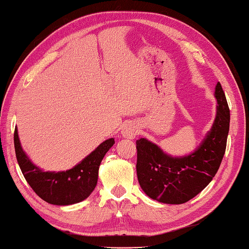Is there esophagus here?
Instances as JSON below:
<instances>
[{
  "label": "esophagus",
  "instance_id": "esophagus-1",
  "mask_svg": "<svg viewBox=\"0 0 249 249\" xmlns=\"http://www.w3.org/2000/svg\"><path fill=\"white\" fill-rule=\"evenodd\" d=\"M138 133V126L133 124V123H129L124 125L123 130H121V134L124 138H128V139H133Z\"/></svg>",
  "mask_w": 249,
  "mask_h": 249
}]
</instances>
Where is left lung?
Listing matches in <instances>:
<instances>
[{
    "label": "left lung",
    "instance_id": "8db88e82",
    "mask_svg": "<svg viewBox=\"0 0 249 249\" xmlns=\"http://www.w3.org/2000/svg\"><path fill=\"white\" fill-rule=\"evenodd\" d=\"M214 97L216 114L211 129L193 152L168 154L147 138L136 142L138 183L149 197L163 204H184L204 190L214 178L225 154L230 113L220 82Z\"/></svg>",
    "mask_w": 249,
    "mask_h": 249
}]
</instances>
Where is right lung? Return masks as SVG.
<instances>
[{
    "label": "right lung",
    "mask_w": 249,
    "mask_h": 249,
    "mask_svg": "<svg viewBox=\"0 0 249 249\" xmlns=\"http://www.w3.org/2000/svg\"><path fill=\"white\" fill-rule=\"evenodd\" d=\"M14 141L17 160L27 183L43 201L57 206L77 204L89 196L98 180L100 162L115 143L114 138H108L71 169L56 172L42 170L30 160L17 128Z\"/></svg>",
    "instance_id": "obj_1"
}]
</instances>
